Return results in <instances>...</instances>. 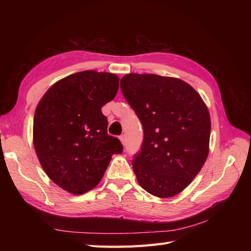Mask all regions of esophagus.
<instances>
[{
	"label": "esophagus",
	"instance_id": "obj_1",
	"mask_svg": "<svg viewBox=\"0 0 251 251\" xmlns=\"http://www.w3.org/2000/svg\"><path fill=\"white\" fill-rule=\"evenodd\" d=\"M119 140H120V141H121V143H123L124 146H125L126 142V135H121L120 137H119Z\"/></svg>",
	"mask_w": 251,
	"mask_h": 251
}]
</instances>
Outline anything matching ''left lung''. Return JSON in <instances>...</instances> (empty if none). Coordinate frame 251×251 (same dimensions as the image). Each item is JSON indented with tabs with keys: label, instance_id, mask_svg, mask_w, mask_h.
Masks as SVG:
<instances>
[{
	"label": "left lung",
	"instance_id": "1",
	"mask_svg": "<svg viewBox=\"0 0 251 251\" xmlns=\"http://www.w3.org/2000/svg\"><path fill=\"white\" fill-rule=\"evenodd\" d=\"M126 101L143 127V143L133 159L140 186L171 198L199 174L209 151L210 116L187 82L156 74H126L120 80Z\"/></svg>",
	"mask_w": 251,
	"mask_h": 251
}]
</instances>
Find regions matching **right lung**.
I'll use <instances>...</instances> for the list:
<instances>
[{
	"label": "right lung",
	"instance_id": "right-lung-1",
	"mask_svg": "<svg viewBox=\"0 0 251 251\" xmlns=\"http://www.w3.org/2000/svg\"><path fill=\"white\" fill-rule=\"evenodd\" d=\"M119 88L117 75L81 71L52 85L35 109L33 146L47 176L64 191L81 195L100 183L123 144L110 136L103 105Z\"/></svg>",
	"mask_w": 251,
	"mask_h": 251
}]
</instances>
